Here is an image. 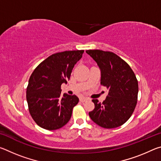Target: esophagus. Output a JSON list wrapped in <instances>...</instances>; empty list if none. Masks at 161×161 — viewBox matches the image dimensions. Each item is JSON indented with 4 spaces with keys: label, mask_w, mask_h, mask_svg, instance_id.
<instances>
[{
    "label": "esophagus",
    "mask_w": 161,
    "mask_h": 161,
    "mask_svg": "<svg viewBox=\"0 0 161 161\" xmlns=\"http://www.w3.org/2000/svg\"><path fill=\"white\" fill-rule=\"evenodd\" d=\"M89 99L88 98H86V97H81L80 99V102H86L87 100H88Z\"/></svg>",
    "instance_id": "obj_1"
}]
</instances>
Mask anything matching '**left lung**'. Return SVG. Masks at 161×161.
Instances as JSON below:
<instances>
[{
	"mask_svg": "<svg viewBox=\"0 0 161 161\" xmlns=\"http://www.w3.org/2000/svg\"><path fill=\"white\" fill-rule=\"evenodd\" d=\"M86 53L101 71V84L108 89L106 99H93L94 109L89 113L95 124L105 129L119 127L129 120L138 99V84L134 72L124 59L111 52L89 50Z\"/></svg>",
	"mask_w": 161,
	"mask_h": 161,
	"instance_id": "1",
	"label": "left lung"
}]
</instances>
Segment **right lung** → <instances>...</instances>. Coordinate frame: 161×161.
Segmentation results:
<instances>
[{
    "instance_id": "1",
    "label": "right lung",
    "mask_w": 161,
    "mask_h": 161,
    "mask_svg": "<svg viewBox=\"0 0 161 161\" xmlns=\"http://www.w3.org/2000/svg\"><path fill=\"white\" fill-rule=\"evenodd\" d=\"M84 50L53 54L35 68L26 91L30 114L38 126L53 130L64 126L79 102L75 95H61L62 84H67L75 64Z\"/></svg>"
}]
</instances>
